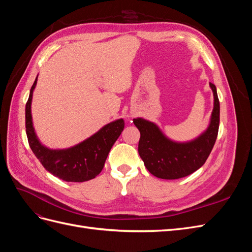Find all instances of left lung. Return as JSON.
Instances as JSON below:
<instances>
[{
  "mask_svg": "<svg viewBox=\"0 0 252 252\" xmlns=\"http://www.w3.org/2000/svg\"><path fill=\"white\" fill-rule=\"evenodd\" d=\"M213 93V109L209 125L199 136L187 142L169 139L154 122L143 118L133 119L141 133L139 155L147 170L155 177L175 180L187 177L204 165L216 143L220 125V102L217 87Z\"/></svg>",
  "mask_w": 252,
  "mask_h": 252,
  "instance_id": "8db88e82",
  "label": "left lung"
}]
</instances>
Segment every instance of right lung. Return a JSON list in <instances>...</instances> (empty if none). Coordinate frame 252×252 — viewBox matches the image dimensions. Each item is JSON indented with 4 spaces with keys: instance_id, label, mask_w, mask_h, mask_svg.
Listing matches in <instances>:
<instances>
[{
    "instance_id": "right-lung-1",
    "label": "right lung",
    "mask_w": 252,
    "mask_h": 252,
    "mask_svg": "<svg viewBox=\"0 0 252 252\" xmlns=\"http://www.w3.org/2000/svg\"><path fill=\"white\" fill-rule=\"evenodd\" d=\"M37 77L30 89L25 108L26 133L30 148L44 168L61 180L86 182L94 179L102 171L111 147L123 131V119L106 124L100 130L74 146L65 149H50L41 143L33 127L32 102Z\"/></svg>"
}]
</instances>
